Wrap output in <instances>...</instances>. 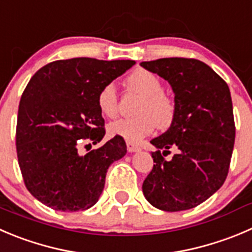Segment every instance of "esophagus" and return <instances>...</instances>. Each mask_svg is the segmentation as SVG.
Here are the masks:
<instances>
[{
  "instance_id": "1",
  "label": "esophagus",
  "mask_w": 252,
  "mask_h": 252,
  "mask_svg": "<svg viewBox=\"0 0 252 252\" xmlns=\"http://www.w3.org/2000/svg\"><path fill=\"white\" fill-rule=\"evenodd\" d=\"M126 146H127V151L128 152H136V151H140V147H138L137 145H135V143L132 142H126Z\"/></svg>"
}]
</instances>
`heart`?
Instances as JSON below:
<instances>
[{"mask_svg": "<svg viewBox=\"0 0 252 252\" xmlns=\"http://www.w3.org/2000/svg\"><path fill=\"white\" fill-rule=\"evenodd\" d=\"M127 85L142 95L136 107L138 115L111 122L110 135L125 138L128 142H138L155 130L156 125L159 128L168 127L176 116L177 106L173 97L164 92L163 81L146 69H137L128 75ZM96 102L102 115L110 119L116 116L119 99L114 84L107 83L100 89Z\"/></svg>", "mask_w": 252, "mask_h": 252, "instance_id": "b5f03b06", "label": "heart"}]
</instances>
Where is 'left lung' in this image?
<instances>
[{
  "mask_svg": "<svg viewBox=\"0 0 252 252\" xmlns=\"http://www.w3.org/2000/svg\"><path fill=\"white\" fill-rule=\"evenodd\" d=\"M141 66L171 84L177 106L168 131L151 141L158 150L152 152L155 164L143 194L164 212L191 209L212 196L229 173L235 142L229 86L198 59L162 58ZM172 147L179 152L167 161Z\"/></svg>",
  "mask_w": 252,
  "mask_h": 252,
  "instance_id": "8db88e82",
  "label": "left lung"
}]
</instances>
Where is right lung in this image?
<instances>
[{
    "mask_svg": "<svg viewBox=\"0 0 252 252\" xmlns=\"http://www.w3.org/2000/svg\"><path fill=\"white\" fill-rule=\"evenodd\" d=\"M135 63L65 59L42 66L31 78L18 106L16 150L26 188L43 204L76 212L99 200L107 169L126 155V143L115 136L85 156L79 155L78 145L102 140L97 93Z\"/></svg>",
    "mask_w": 252,
    "mask_h": 252,
    "instance_id": "right-lung-1",
    "label": "right lung"
}]
</instances>
